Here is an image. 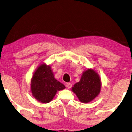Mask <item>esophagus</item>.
<instances>
[{"label": "esophagus", "instance_id": "obj_1", "mask_svg": "<svg viewBox=\"0 0 132 132\" xmlns=\"http://www.w3.org/2000/svg\"><path fill=\"white\" fill-rule=\"evenodd\" d=\"M66 86H67V87L68 88V89H70V88L72 87V84H71V83H67V84Z\"/></svg>", "mask_w": 132, "mask_h": 132}]
</instances>
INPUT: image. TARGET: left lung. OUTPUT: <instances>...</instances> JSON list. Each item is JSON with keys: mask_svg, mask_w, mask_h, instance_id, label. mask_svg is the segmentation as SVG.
<instances>
[{"mask_svg": "<svg viewBox=\"0 0 132 132\" xmlns=\"http://www.w3.org/2000/svg\"><path fill=\"white\" fill-rule=\"evenodd\" d=\"M101 88L99 75L92 69L84 71L80 81L75 84L72 90L82 103H88L98 95Z\"/></svg>", "mask_w": 132, "mask_h": 132, "instance_id": "obj_1", "label": "left lung"}]
</instances>
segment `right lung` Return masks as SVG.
I'll list each match as a JSON object with an SVG mask.
<instances>
[{"instance_id":"1","label":"right lung","mask_w":132,"mask_h":132,"mask_svg":"<svg viewBox=\"0 0 132 132\" xmlns=\"http://www.w3.org/2000/svg\"><path fill=\"white\" fill-rule=\"evenodd\" d=\"M65 88L64 84L55 79L51 67L40 65L34 72L31 81V90L33 96L39 102L48 103L58 90Z\"/></svg>"}]
</instances>
